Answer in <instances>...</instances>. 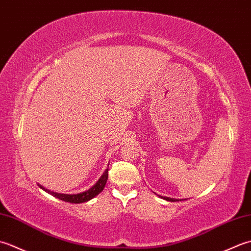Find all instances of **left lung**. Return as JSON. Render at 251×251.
<instances>
[{"label":"left lung","instance_id":"1","mask_svg":"<svg viewBox=\"0 0 251 251\" xmlns=\"http://www.w3.org/2000/svg\"><path fill=\"white\" fill-rule=\"evenodd\" d=\"M162 199L166 200V201H179V200H176V199H172V197H166V196H161ZM181 201V200H180Z\"/></svg>","mask_w":251,"mask_h":251}]
</instances>
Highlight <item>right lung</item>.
Here are the masks:
<instances>
[{"instance_id": "1", "label": "right lung", "mask_w": 251, "mask_h": 251, "mask_svg": "<svg viewBox=\"0 0 251 251\" xmlns=\"http://www.w3.org/2000/svg\"><path fill=\"white\" fill-rule=\"evenodd\" d=\"M108 172H109V169L106 168L103 175L101 176L100 179L97 181V183L93 185L89 190L82 192V193H79V194H60V193H56V192H51L50 190H47L40 184H39V186L41 189H43L45 192H47V193L51 194L52 196H55V197H57V199H59L61 201H65L67 202H71V204H79V202H85V201L94 199L95 196H97L100 192L104 189L106 180H108Z\"/></svg>"}]
</instances>
